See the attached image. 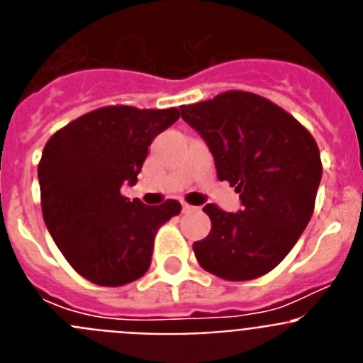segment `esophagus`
Masks as SVG:
<instances>
[{
    "instance_id": "esophagus-1",
    "label": "esophagus",
    "mask_w": 363,
    "mask_h": 363,
    "mask_svg": "<svg viewBox=\"0 0 363 363\" xmlns=\"http://www.w3.org/2000/svg\"><path fill=\"white\" fill-rule=\"evenodd\" d=\"M194 209V207H192V205H189V203H182V211H184V213H189V211H192Z\"/></svg>"
}]
</instances>
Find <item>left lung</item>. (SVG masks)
<instances>
[{
    "label": "left lung",
    "instance_id": "8db88e82",
    "mask_svg": "<svg viewBox=\"0 0 363 363\" xmlns=\"http://www.w3.org/2000/svg\"><path fill=\"white\" fill-rule=\"evenodd\" d=\"M179 111L209 147L218 179H227L242 201L238 213L205 205L213 225L192 245L196 259L223 280L264 277L313 216L322 179L318 145L284 108L251 92H223Z\"/></svg>",
    "mask_w": 363,
    "mask_h": 363
}]
</instances>
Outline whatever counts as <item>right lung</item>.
I'll use <instances>...</instances> for the list:
<instances>
[{"label":"right lung","instance_id":"1","mask_svg":"<svg viewBox=\"0 0 363 363\" xmlns=\"http://www.w3.org/2000/svg\"><path fill=\"white\" fill-rule=\"evenodd\" d=\"M178 108L104 107L74 120L45 145L38 165L45 225L83 278L118 287L143 277L154 236L182 205H145L121 196L138 182L152 140Z\"/></svg>","mask_w":363,"mask_h":363}]
</instances>
